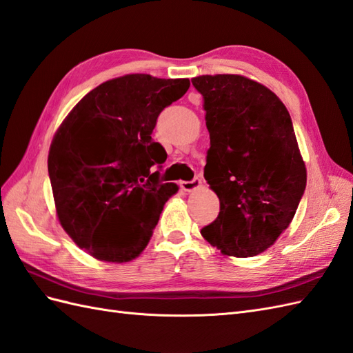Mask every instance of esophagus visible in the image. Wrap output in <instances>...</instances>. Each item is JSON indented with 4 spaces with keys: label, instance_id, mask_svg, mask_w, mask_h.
<instances>
[{
    "label": "esophagus",
    "instance_id": "34e87169",
    "mask_svg": "<svg viewBox=\"0 0 353 353\" xmlns=\"http://www.w3.org/2000/svg\"><path fill=\"white\" fill-rule=\"evenodd\" d=\"M200 185H202V181H200V178H194L192 181H181L179 183V187L184 190V192H193V190L199 188Z\"/></svg>",
    "mask_w": 353,
    "mask_h": 353
}]
</instances>
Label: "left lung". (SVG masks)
<instances>
[{
	"label": "left lung",
	"mask_w": 353,
	"mask_h": 353,
	"mask_svg": "<svg viewBox=\"0 0 353 353\" xmlns=\"http://www.w3.org/2000/svg\"><path fill=\"white\" fill-rule=\"evenodd\" d=\"M211 138L205 179L220 214L200 233L224 255L254 256L290 225L306 190L291 116L265 85L242 75H200Z\"/></svg>",
	"instance_id": "1"
}]
</instances>
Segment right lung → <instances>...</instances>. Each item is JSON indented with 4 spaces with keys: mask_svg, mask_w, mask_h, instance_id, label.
I'll return each mask as SVG.
<instances>
[{
    "mask_svg": "<svg viewBox=\"0 0 353 353\" xmlns=\"http://www.w3.org/2000/svg\"><path fill=\"white\" fill-rule=\"evenodd\" d=\"M188 88V79L123 75L90 90L56 132L47 160L56 212L94 259H137L178 192L160 181L168 154L151 133L159 114Z\"/></svg>",
    "mask_w": 353,
    "mask_h": 353,
    "instance_id": "add662e5",
    "label": "right lung"
}]
</instances>
